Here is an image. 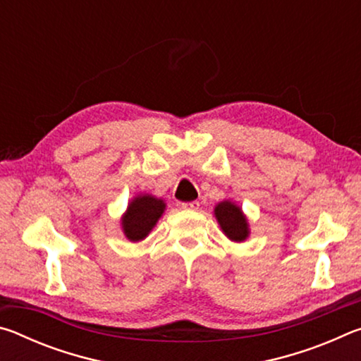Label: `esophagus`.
Here are the masks:
<instances>
[{
    "instance_id": "obj_1",
    "label": "esophagus",
    "mask_w": 361,
    "mask_h": 361,
    "mask_svg": "<svg viewBox=\"0 0 361 361\" xmlns=\"http://www.w3.org/2000/svg\"><path fill=\"white\" fill-rule=\"evenodd\" d=\"M181 207L185 210H199V207H200V204L197 202V200H192V202H185V204H181Z\"/></svg>"
}]
</instances>
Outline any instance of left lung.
<instances>
[{"label": "left lung", "instance_id": "8db88e82", "mask_svg": "<svg viewBox=\"0 0 361 361\" xmlns=\"http://www.w3.org/2000/svg\"><path fill=\"white\" fill-rule=\"evenodd\" d=\"M213 215H215L223 234L231 242L242 243L248 239L250 223L240 205L232 202L231 199L221 200L213 209Z\"/></svg>", "mask_w": 361, "mask_h": 361}]
</instances>
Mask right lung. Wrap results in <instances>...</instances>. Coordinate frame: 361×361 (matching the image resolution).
Segmentation results:
<instances>
[{"label":"right lung","mask_w":361,"mask_h":361,"mask_svg":"<svg viewBox=\"0 0 361 361\" xmlns=\"http://www.w3.org/2000/svg\"><path fill=\"white\" fill-rule=\"evenodd\" d=\"M167 209L166 200L148 192H140L127 205L121 216V228L126 239L142 242L154 229L159 219Z\"/></svg>","instance_id":"right-lung-1"}]
</instances>
